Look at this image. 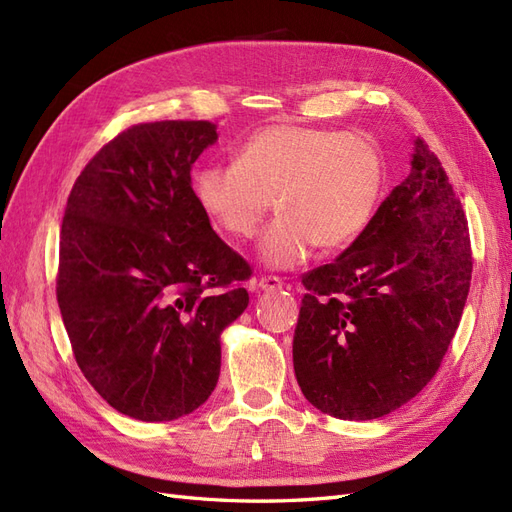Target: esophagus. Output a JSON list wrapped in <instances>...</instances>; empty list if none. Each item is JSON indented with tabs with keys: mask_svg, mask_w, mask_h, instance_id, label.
<instances>
[{
	"mask_svg": "<svg viewBox=\"0 0 512 512\" xmlns=\"http://www.w3.org/2000/svg\"><path fill=\"white\" fill-rule=\"evenodd\" d=\"M282 286H284V280H282V277H277V275H262L258 280L260 290H277Z\"/></svg>",
	"mask_w": 512,
	"mask_h": 512,
	"instance_id": "34e87169",
	"label": "esophagus"
}]
</instances>
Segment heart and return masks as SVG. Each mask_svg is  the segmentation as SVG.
<instances>
[{"label":"heart","mask_w":512,"mask_h":512,"mask_svg":"<svg viewBox=\"0 0 512 512\" xmlns=\"http://www.w3.org/2000/svg\"><path fill=\"white\" fill-rule=\"evenodd\" d=\"M386 185L376 138L356 132L273 123L239 147L232 164H207L194 177L200 209L235 239L256 235L273 207L282 211L260 239V258L297 267L314 247L342 250L374 218Z\"/></svg>","instance_id":"1"}]
</instances>
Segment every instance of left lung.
<instances>
[{"instance_id":"left-lung-1","label":"left lung","mask_w":512,"mask_h":512,"mask_svg":"<svg viewBox=\"0 0 512 512\" xmlns=\"http://www.w3.org/2000/svg\"><path fill=\"white\" fill-rule=\"evenodd\" d=\"M472 280L466 213L436 153L414 141L410 175L307 290L292 361L309 404L344 421L401 408L436 376Z\"/></svg>"}]
</instances>
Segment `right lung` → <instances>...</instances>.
Instances as JSON below:
<instances>
[{
    "label": "right lung",
    "instance_id": "add662e5",
    "mask_svg": "<svg viewBox=\"0 0 512 512\" xmlns=\"http://www.w3.org/2000/svg\"><path fill=\"white\" fill-rule=\"evenodd\" d=\"M211 121L119 132L81 170L59 235L57 303L74 359L108 406L158 423L218 384L220 335L250 303L243 256L215 235L192 190Z\"/></svg>",
    "mask_w": 512,
    "mask_h": 512
}]
</instances>
